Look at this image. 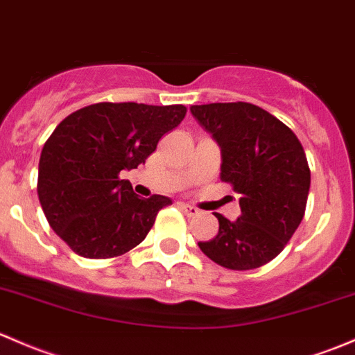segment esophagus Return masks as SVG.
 <instances>
[{
	"label": "esophagus",
	"mask_w": 355,
	"mask_h": 355,
	"mask_svg": "<svg viewBox=\"0 0 355 355\" xmlns=\"http://www.w3.org/2000/svg\"><path fill=\"white\" fill-rule=\"evenodd\" d=\"M180 209H182V211H184L187 216H197V214H199V209L193 207V206H190V204H180Z\"/></svg>",
	"instance_id": "1"
}]
</instances>
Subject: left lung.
<instances>
[{
	"label": "left lung",
	"instance_id": "1",
	"mask_svg": "<svg viewBox=\"0 0 355 355\" xmlns=\"http://www.w3.org/2000/svg\"><path fill=\"white\" fill-rule=\"evenodd\" d=\"M190 112L221 148V180L241 193L240 218L216 214L219 233L199 248L231 270L266 266L303 221L311 182L304 149L286 124L252 103H207Z\"/></svg>",
	"mask_w": 355,
	"mask_h": 355
}]
</instances>
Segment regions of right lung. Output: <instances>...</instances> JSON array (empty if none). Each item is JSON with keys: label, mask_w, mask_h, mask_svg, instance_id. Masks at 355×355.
<instances>
[{"label": "right lung", "mask_w": 355, "mask_h": 355, "mask_svg": "<svg viewBox=\"0 0 355 355\" xmlns=\"http://www.w3.org/2000/svg\"><path fill=\"white\" fill-rule=\"evenodd\" d=\"M184 105L95 103L68 115L44 144L40 206L52 230L85 259H112L146 238L165 196H136L122 170L146 162L163 134L184 121Z\"/></svg>", "instance_id": "obj_1"}]
</instances>
